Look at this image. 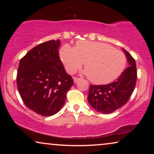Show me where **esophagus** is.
<instances>
[{"label":"esophagus","instance_id":"esophagus-1","mask_svg":"<svg viewBox=\"0 0 154 154\" xmlns=\"http://www.w3.org/2000/svg\"><path fill=\"white\" fill-rule=\"evenodd\" d=\"M81 79H79V78H77V77H73V81H74V83H76L78 81H79V80Z\"/></svg>","mask_w":154,"mask_h":154}]
</instances>
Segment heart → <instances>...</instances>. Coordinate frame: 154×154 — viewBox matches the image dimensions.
<instances>
[{"mask_svg":"<svg viewBox=\"0 0 154 154\" xmlns=\"http://www.w3.org/2000/svg\"><path fill=\"white\" fill-rule=\"evenodd\" d=\"M60 57L69 73H74L85 62L84 73L95 84H106L119 78L125 69L127 59L123 52L101 42L80 41L73 48L65 44Z\"/></svg>","mask_w":154,"mask_h":154,"instance_id":"obj_1","label":"heart"}]
</instances>
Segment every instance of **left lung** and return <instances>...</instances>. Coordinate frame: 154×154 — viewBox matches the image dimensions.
I'll list each match as a JSON object with an SVG mask.
<instances>
[{"mask_svg":"<svg viewBox=\"0 0 154 154\" xmlns=\"http://www.w3.org/2000/svg\"><path fill=\"white\" fill-rule=\"evenodd\" d=\"M129 66L114 82L102 85H91L88 100L92 108L103 113H111L121 108L129 100L137 81L135 60L123 48Z\"/></svg>","mask_w":154,"mask_h":154,"instance_id":"1","label":"left lung"}]
</instances>
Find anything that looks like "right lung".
I'll use <instances>...</instances> for the list:
<instances>
[{
  "instance_id": "1",
  "label": "right lung",
  "mask_w": 154,
  "mask_h": 154,
  "mask_svg": "<svg viewBox=\"0 0 154 154\" xmlns=\"http://www.w3.org/2000/svg\"><path fill=\"white\" fill-rule=\"evenodd\" d=\"M60 40L41 43L20 60L17 85L24 104L38 114L50 116L62 109L72 77L59 57Z\"/></svg>"
}]
</instances>
